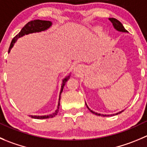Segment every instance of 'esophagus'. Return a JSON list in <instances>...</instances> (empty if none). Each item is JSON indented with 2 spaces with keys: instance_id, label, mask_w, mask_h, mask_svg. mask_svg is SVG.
<instances>
[{
  "instance_id": "obj_1",
  "label": "esophagus",
  "mask_w": 147,
  "mask_h": 147,
  "mask_svg": "<svg viewBox=\"0 0 147 147\" xmlns=\"http://www.w3.org/2000/svg\"><path fill=\"white\" fill-rule=\"evenodd\" d=\"M82 69V66L81 65H76V66L74 67V71L76 73H79Z\"/></svg>"
}]
</instances>
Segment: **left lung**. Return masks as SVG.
<instances>
[{
  "label": "left lung",
  "instance_id": "1",
  "mask_svg": "<svg viewBox=\"0 0 147 147\" xmlns=\"http://www.w3.org/2000/svg\"><path fill=\"white\" fill-rule=\"evenodd\" d=\"M109 20H110V22H111L112 23H113V26H114L115 29H116V30L119 31V32H128V31H127L126 29H125V28H124V26H123L122 24H121V22H119V21L117 20L116 19H114V18H110V19H109ZM86 107H88V106L86 105ZM88 109H89V110H90L91 113H93V114L97 115H99V116H100V115H101V116H104V117L105 116H109V115H101V114H100V113H95V112H94V111H92V110H91L89 108V107H88ZM123 111L119 112V113H116V114H114V115H118V114H119V113H122Z\"/></svg>",
  "mask_w": 147,
  "mask_h": 147
}]
</instances>
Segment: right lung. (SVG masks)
I'll list each match as a JSON object with an SVG mask.
<instances>
[{"mask_svg":"<svg viewBox=\"0 0 147 147\" xmlns=\"http://www.w3.org/2000/svg\"><path fill=\"white\" fill-rule=\"evenodd\" d=\"M52 25V22L50 21H42V20H37L31 21V22H28L24 26L22 29V30L20 31V32L18 34H16L13 39L12 40L11 45H10L9 49H8V53H10L11 48L13 47V46L14 45V43L16 42V40L18 38L22 37V36L25 35V34H30V33H34V32H42V31H45L46 29H48L50 26ZM70 78V76H66L65 79L63 80L62 85H61V92H60V95H59V102H58V108L55 110V113H53V114L48 115H42V116H39V115H30L31 118H35V119H45V118H53L54 116H55L57 114H58V111H59V106H60V100H61V94L63 92V89L64 86H65V83H66L67 81L68 80V79Z\"/></svg>","mask_w":147,"mask_h":147,"instance_id":"right-lung-1","label":"right lung"}]
</instances>
